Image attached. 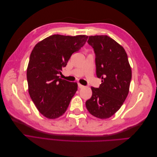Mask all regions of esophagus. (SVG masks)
Wrapping results in <instances>:
<instances>
[{
  "label": "esophagus",
  "mask_w": 157,
  "mask_h": 157,
  "mask_svg": "<svg viewBox=\"0 0 157 157\" xmlns=\"http://www.w3.org/2000/svg\"><path fill=\"white\" fill-rule=\"evenodd\" d=\"M78 88H84V86H83V85L80 84V83H78Z\"/></svg>",
  "instance_id": "1"
}]
</instances>
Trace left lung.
<instances>
[{"instance_id": "left-lung-1", "label": "left lung", "mask_w": 157, "mask_h": 157, "mask_svg": "<svg viewBox=\"0 0 157 157\" xmlns=\"http://www.w3.org/2000/svg\"><path fill=\"white\" fill-rule=\"evenodd\" d=\"M88 43L96 54V75L102 79L98 88L91 87L92 96L86 107L101 119L112 117L122 105L129 92L132 70L124 48L107 35L90 36Z\"/></svg>"}]
</instances>
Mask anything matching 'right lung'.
<instances>
[{
	"instance_id": "right-lung-1",
	"label": "right lung",
	"mask_w": 157,
	"mask_h": 157,
	"mask_svg": "<svg viewBox=\"0 0 157 157\" xmlns=\"http://www.w3.org/2000/svg\"><path fill=\"white\" fill-rule=\"evenodd\" d=\"M88 37L53 35L33 48L27 69L28 90L36 107L45 117L55 119L63 115L77 92V82L61 79L58 74Z\"/></svg>"
}]
</instances>
